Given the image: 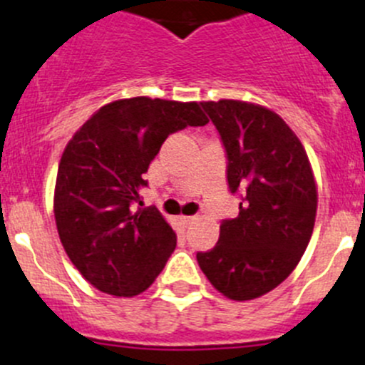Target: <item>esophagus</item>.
<instances>
[{"label":"esophagus","instance_id":"34e87169","mask_svg":"<svg viewBox=\"0 0 365 365\" xmlns=\"http://www.w3.org/2000/svg\"><path fill=\"white\" fill-rule=\"evenodd\" d=\"M180 220H182L183 222V226H190V224L194 222V220H196V217H192V215H183V217H180Z\"/></svg>","mask_w":365,"mask_h":365}]
</instances>
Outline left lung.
I'll use <instances>...</instances> for the list:
<instances>
[{
    "mask_svg": "<svg viewBox=\"0 0 365 365\" xmlns=\"http://www.w3.org/2000/svg\"><path fill=\"white\" fill-rule=\"evenodd\" d=\"M227 157V185L240 212L220 224L219 242L197 252L213 288L252 300L277 288L311 240L318 206L314 175L295 132L279 114L242 101L201 102Z\"/></svg>",
    "mask_w": 365,
    "mask_h": 365,
    "instance_id": "obj_1",
    "label": "left lung"
}]
</instances>
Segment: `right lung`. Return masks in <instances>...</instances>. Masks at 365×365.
Wrapping results in <instances>:
<instances>
[{
    "instance_id": "1",
    "label": "right lung",
    "mask_w": 365,
    "mask_h": 365,
    "mask_svg": "<svg viewBox=\"0 0 365 365\" xmlns=\"http://www.w3.org/2000/svg\"><path fill=\"white\" fill-rule=\"evenodd\" d=\"M206 123L197 102L134 97L98 109L68 141L54 217L70 261L97 289L139 295L165 267L176 235L157 208H135L143 175L169 134Z\"/></svg>"
}]
</instances>
